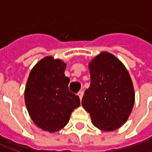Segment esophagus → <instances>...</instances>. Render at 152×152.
Segmentation results:
<instances>
[{
    "instance_id": "obj_1",
    "label": "esophagus",
    "mask_w": 152,
    "mask_h": 152,
    "mask_svg": "<svg viewBox=\"0 0 152 152\" xmlns=\"http://www.w3.org/2000/svg\"><path fill=\"white\" fill-rule=\"evenodd\" d=\"M78 97H79L80 100H82V99H83V91H80V92L78 93Z\"/></svg>"
}]
</instances>
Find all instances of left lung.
I'll return each mask as SVG.
<instances>
[{
	"label": "left lung",
	"mask_w": 152,
	"mask_h": 152,
	"mask_svg": "<svg viewBox=\"0 0 152 152\" xmlns=\"http://www.w3.org/2000/svg\"><path fill=\"white\" fill-rule=\"evenodd\" d=\"M91 85L82 99L93 125L103 131L120 129L135 104V91L124 64L113 54L101 52L89 62Z\"/></svg>",
	"instance_id": "left-lung-1"
}]
</instances>
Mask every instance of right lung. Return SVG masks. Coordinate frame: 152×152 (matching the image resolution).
<instances>
[{"instance_id":"1","label":"right lung","mask_w":152,"mask_h":152,"mask_svg":"<svg viewBox=\"0 0 152 152\" xmlns=\"http://www.w3.org/2000/svg\"><path fill=\"white\" fill-rule=\"evenodd\" d=\"M66 66L60 59L46 56L32 68L25 85L24 101L31 119L38 128L50 133L62 129L80 106L78 96L69 90Z\"/></svg>"}]
</instances>
